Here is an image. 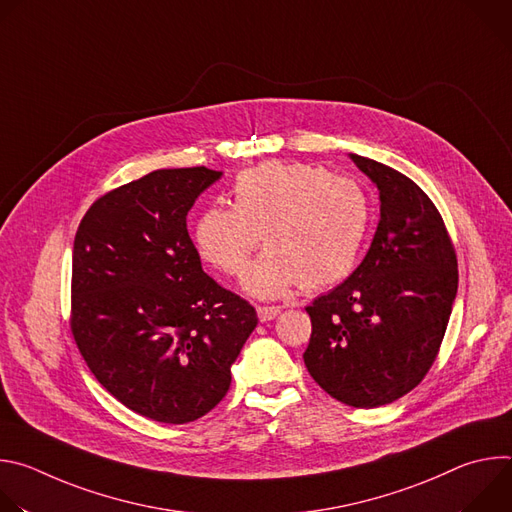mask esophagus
<instances>
[{"label": "esophagus", "instance_id": "esophagus-1", "mask_svg": "<svg viewBox=\"0 0 512 512\" xmlns=\"http://www.w3.org/2000/svg\"><path fill=\"white\" fill-rule=\"evenodd\" d=\"M281 312L279 306H257V316L261 322H269L273 318H277Z\"/></svg>", "mask_w": 512, "mask_h": 512}]
</instances>
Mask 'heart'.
Wrapping results in <instances>:
<instances>
[{
  "label": "heart",
  "instance_id": "heart-1",
  "mask_svg": "<svg viewBox=\"0 0 512 512\" xmlns=\"http://www.w3.org/2000/svg\"><path fill=\"white\" fill-rule=\"evenodd\" d=\"M371 200L348 176L310 164L267 162L233 184V208L210 206L194 225L200 257L227 275L245 269L261 235L269 247L243 275L253 296L296 285L322 289L344 279L367 239Z\"/></svg>",
  "mask_w": 512,
  "mask_h": 512
}]
</instances>
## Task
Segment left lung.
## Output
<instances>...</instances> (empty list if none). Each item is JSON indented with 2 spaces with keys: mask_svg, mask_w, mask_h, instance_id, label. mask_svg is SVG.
Listing matches in <instances>:
<instances>
[{
  "mask_svg": "<svg viewBox=\"0 0 512 512\" xmlns=\"http://www.w3.org/2000/svg\"><path fill=\"white\" fill-rule=\"evenodd\" d=\"M350 160L379 190V227L352 275L306 308L304 362L330 397L373 409L427 375L456 300L458 261L442 214L411 178L356 154Z\"/></svg>",
  "mask_w": 512,
  "mask_h": 512,
  "instance_id": "1",
  "label": "left lung"
}]
</instances>
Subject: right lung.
<instances>
[{
  "instance_id": "obj_1",
  "label": "right lung",
  "mask_w": 512,
  "mask_h": 512,
  "mask_svg": "<svg viewBox=\"0 0 512 512\" xmlns=\"http://www.w3.org/2000/svg\"><path fill=\"white\" fill-rule=\"evenodd\" d=\"M223 172L156 170L101 196L72 251L70 330L131 411L188 423L221 403L255 308L202 271L186 216Z\"/></svg>"
}]
</instances>
